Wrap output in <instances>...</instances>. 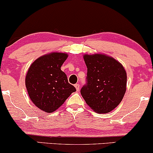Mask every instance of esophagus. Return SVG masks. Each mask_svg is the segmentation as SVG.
I'll return each instance as SVG.
<instances>
[{
    "label": "esophagus",
    "instance_id": "obj_1",
    "mask_svg": "<svg viewBox=\"0 0 153 153\" xmlns=\"http://www.w3.org/2000/svg\"><path fill=\"white\" fill-rule=\"evenodd\" d=\"M75 88H76V90H77V91H78L79 90H80V85H79L78 83H76L75 85Z\"/></svg>",
    "mask_w": 153,
    "mask_h": 153
}]
</instances>
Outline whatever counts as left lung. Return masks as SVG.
Segmentation results:
<instances>
[{
	"label": "left lung",
	"mask_w": 153,
	"mask_h": 153,
	"mask_svg": "<svg viewBox=\"0 0 153 153\" xmlns=\"http://www.w3.org/2000/svg\"><path fill=\"white\" fill-rule=\"evenodd\" d=\"M83 58L87 77L80 94L95 111L108 113L120 103L126 92L125 70L118 61L104 54H85Z\"/></svg>",
	"instance_id": "1"
}]
</instances>
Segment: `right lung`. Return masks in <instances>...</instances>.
Returning <instances> with one entry per match:
<instances>
[{
	"mask_svg": "<svg viewBox=\"0 0 153 153\" xmlns=\"http://www.w3.org/2000/svg\"><path fill=\"white\" fill-rule=\"evenodd\" d=\"M68 54L53 52L39 57L26 76V87L32 102L44 111L52 113L62 106L75 88L68 82L61 66Z\"/></svg>",
	"mask_w": 153,
	"mask_h": 153,
	"instance_id": "obj_1",
	"label": "right lung"
}]
</instances>
